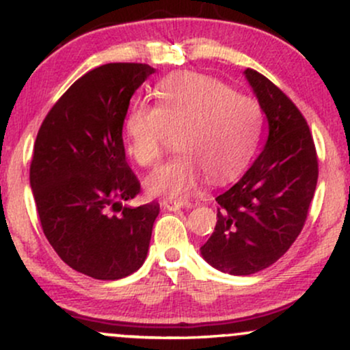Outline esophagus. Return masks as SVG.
I'll return each mask as SVG.
<instances>
[{
  "instance_id": "obj_1",
  "label": "esophagus",
  "mask_w": 350,
  "mask_h": 350,
  "mask_svg": "<svg viewBox=\"0 0 350 350\" xmlns=\"http://www.w3.org/2000/svg\"><path fill=\"white\" fill-rule=\"evenodd\" d=\"M189 206H191V204L180 202V200H174V202H172V200H163V207L167 208V211H178L180 207H189Z\"/></svg>"
}]
</instances>
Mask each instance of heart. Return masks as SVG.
Instances as JSON below:
<instances>
[{
    "label": "heart",
    "instance_id": "heart-1",
    "mask_svg": "<svg viewBox=\"0 0 350 350\" xmlns=\"http://www.w3.org/2000/svg\"><path fill=\"white\" fill-rule=\"evenodd\" d=\"M156 107L136 105L124 120L126 152L151 167L178 133V156L144 180L152 198L184 199L206 176L220 184L247 166L262 133V110L220 80L180 72L156 87Z\"/></svg>",
    "mask_w": 350,
    "mask_h": 350
}]
</instances>
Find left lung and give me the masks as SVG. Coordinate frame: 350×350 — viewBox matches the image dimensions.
Listing matches in <instances>:
<instances>
[{"label":"left lung","instance_id":"1","mask_svg":"<svg viewBox=\"0 0 350 350\" xmlns=\"http://www.w3.org/2000/svg\"><path fill=\"white\" fill-rule=\"evenodd\" d=\"M268 124L265 150L239 183L215 198L214 234L200 247L208 265L253 275L283 256L308 219L317 184V154L298 107L260 72H243Z\"/></svg>","mask_w":350,"mask_h":350}]
</instances>
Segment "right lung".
<instances>
[{"label":"right lung","instance_id":"add662e5","mask_svg":"<svg viewBox=\"0 0 350 350\" xmlns=\"http://www.w3.org/2000/svg\"><path fill=\"white\" fill-rule=\"evenodd\" d=\"M154 74L113 62L87 72L39 128L29 180L46 239L75 271L120 280L146 260L159 204L123 206L142 191L124 156L130 98Z\"/></svg>","mask_w":350,"mask_h":350}]
</instances>
